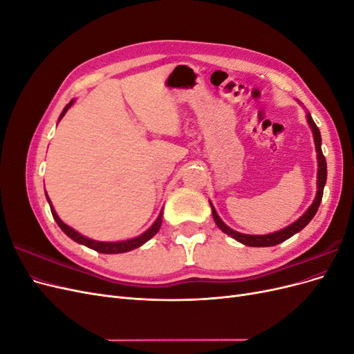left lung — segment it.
<instances>
[{"label":"left lung","mask_w":354,"mask_h":354,"mask_svg":"<svg viewBox=\"0 0 354 354\" xmlns=\"http://www.w3.org/2000/svg\"><path fill=\"white\" fill-rule=\"evenodd\" d=\"M307 121H308L310 128L313 130L316 152H317V164H319V168H317V194H316L315 202L312 203V207H310L304 212L303 217H299L295 223L291 224V226H288V227H285L279 232H274V233H270V234H243V233L234 232L230 227H227L226 224H224L221 221V218L218 217L217 211L214 209V207L211 205L214 221H216V224H217L220 230H223L224 233H227L229 236H232L233 239H236L238 242H241L243 245H248V246H273V245H277V243H281V242L289 239L291 236H294L295 233H298L299 230H303L307 226V224L312 221V218L316 216V212H317L319 205H320V201H322V196H324V187H325V183H326V159L322 153V146H320V145H322L320 131H319L317 125L315 124L313 118L310 116L308 112H307Z\"/></svg>","instance_id":"obj_1"}]
</instances>
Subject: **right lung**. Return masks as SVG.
Masks as SVG:
<instances>
[{
    "label": "right lung",
    "mask_w": 354,
    "mask_h": 354,
    "mask_svg": "<svg viewBox=\"0 0 354 354\" xmlns=\"http://www.w3.org/2000/svg\"><path fill=\"white\" fill-rule=\"evenodd\" d=\"M72 103H73V100H71V102L66 104V108L63 109V112H62V115H60V118H59V121L62 120L63 116H65V113L68 112V109L71 108ZM47 201H48V203H50L53 217H55L56 223L59 224V227H60L63 232H65L71 239H73L75 242H78V243H82V245H85V246H88V248H91V250H94V251H97V252H102V254H120V252H127V251L136 250V248H138V246H142L143 243H146L152 236H155V234L158 233V230L160 229V224H162V211H160L158 218H156V221L151 226V229H147L143 234H140V236H137V238H134V239L122 241V242H97V241H93V239H88V238L82 236V234H80L77 230H73L72 227L68 226V224L63 223V221L59 218V216L56 214L55 208H53L48 196H47Z\"/></svg>",
    "instance_id": "1"
}]
</instances>
